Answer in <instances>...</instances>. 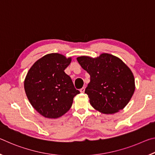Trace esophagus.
<instances>
[{
	"instance_id": "obj_1",
	"label": "esophagus",
	"mask_w": 155,
	"mask_h": 155,
	"mask_svg": "<svg viewBox=\"0 0 155 155\" xmlns=\"http://www.w3.org/2000/svg\"><path fill=\"white\" fill-rule=\"evenodd\" d=\"M80 91L81 93L85 92V87H82L81 89H80Z\"/></svg>"
}]
</instances>
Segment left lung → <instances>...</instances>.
Masks as SVG:
<instances>
[{
	"label": "left lung",
	"mask_w": 155,
	"mask_h": 155,
	"mask_svg": "<svg viewBox=\"0 0 155 155\" xmlns=\"http://www.w3.org/2000/svg\"><path fill=\"white\" fill-rule=\"evenodd\" d=\"M77 61L90 75L85 93L94 109L112 114L127 105L135 91V79L129 68L121 59L103 53L97 58L77 57Z\"/></svg>",
	"instance_id": "obj_1"
}]
</instances>
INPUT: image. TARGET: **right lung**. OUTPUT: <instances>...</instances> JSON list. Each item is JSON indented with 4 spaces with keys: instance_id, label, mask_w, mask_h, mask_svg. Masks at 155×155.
I'll return each instance as SVG.
<instances>
[{
    "instance_id": "obj_1",
    "label": "right lung",
    "mask_w": 155,
    "mask_h": 155,
    "mask_svg": "<svg viewBox=\"0 0 155 155\" xmlns=\"http://www.w3.org/2000/svg\"><path fill=\"white\" fill-rule=\"evenodd\" d=\"M71 58L51 53L38 60L25 81L28 101L37 111L47 118L62 116L72 107L74 97L80 93L64 72Z\"/></svg>"
}]
</instances>
